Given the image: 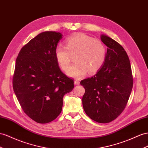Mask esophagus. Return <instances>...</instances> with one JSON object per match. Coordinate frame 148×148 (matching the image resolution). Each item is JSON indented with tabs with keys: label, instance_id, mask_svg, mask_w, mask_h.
I'll list each match as a JSON object with an SVG mask.
<instances>
[{
	"label": "esophagus",
	"instance_id": "1",
	"mask_svg": "<svg viewBox=\"0 0 148 148\" xmlns=\"http://www.w3.org/2000/svg\"><path fill=\"white\" fill-rule=\"evenodd\" d=\"M79 84H80V82H79V81L75 80V81H74V84H75V86H77V85H79Z\"/></svg>",
	"mask_w": 148,
	"mask_h": 148
}]
</instances>
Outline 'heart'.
Returning a JSON list of instances; mask_svg holds the SVG:
<instances>
[{
  "mask_svg": "<svg viewBox=\"0 0 148 148\" xmlns=\"http://www.w3.org/2000/svg\"><path fill=\"white\" fill-rule=\"evenodd\" d=\"M74 56L75 63L69 68L67 74L80 78L88 72L93 74L101 69L105 61L106 48L101 41L78 33L68 37L66 45L59 44L55 49L56 59L64 71H67Z\"/></svg>",
  "mask_w": 148,
  "mask_h": 148,
  "instance_id": "1",
  "label": "heart"
}]
</instances>
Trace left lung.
Wrapping results in <instances>:
<instances>
[{"mask_svg": "<svg viewBox=\"0 0 148 148\" xmlns=\"http://www.w3.org/2000/svg\"><path fill=\"white\" fill-rule=\"evenodd\" d=\"M108 47L103 66L94 76L81 81L85 93L82 106L86 114L99 123L116 119L126 108L133 86L130 59L114 40L102 35Z\"/></svg>", "mask_w": 148, "mask_h": 148, "instance_id": "8db88e82", "label": "left lung"}]
</instances>
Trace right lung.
<instances>
[{
  "label": "right lung",
  "mask_w": 148,
  "mask_h": 148,
  "mask_svg": "<svg viewBox=\"0 0 148 148\" xmlns=\"http://www.w3.org/2000/svg\"><path fill=\"white\" fill-rule=\"evenodd\" d=\"M62 38L47 31L30 40L18 53L13 89L22 110L40 124L54 121L62 111L63 97L74 88V81L60 70L55 49Z\"/></svg>",
  "instance_id": "right-lung-1"
}]
</instances>
